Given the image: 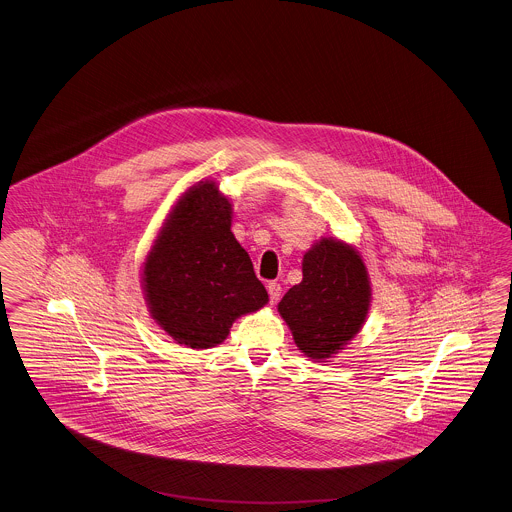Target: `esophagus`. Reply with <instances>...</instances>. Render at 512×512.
<instances>
[{
    "mask_svg": "<svg viewBox=\"0 0 512 512\" xmlns=\"http://www.w3.org/2000/svg\"><path fill=\"white\" fill-rule=\"evenodd\" d=\"M267 290H269L271 302L276 304V302L280 300V292H282V290H280V284H278V282H269V284H267Z\"/></svg>",
    "mask_w": 512,
    "mask_h": 512,
    "instance_id": "obj_1",
    "label": "esophagus"
}]
</instances>
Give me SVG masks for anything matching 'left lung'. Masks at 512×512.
<instances>
[{"label":"left lung","instance_id":"obj_1","mask_svg":"<svg viewBox=\"0 0 512 512\" xmlns=\"http://www.w3.org/2000/svg\"><path fill=\"white\" fill-rule=\"evenodd\" d=\"M302 282L278 302L296 347L329 362L362 329L372 302L370 276L353 245L321 237L302 261Z\"/></svg>","mask_w":512,"mask_h":512}]
</instances>
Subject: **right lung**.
<instances>
[{"mask_svg": "<svg viewBox=\"0 0 512 512\" xmlns=\"http://www.w3.org/2000/svg\"><path fill=\"white\" fill-rule=\"evenodd\" d=\"M148 312L179 345H220L237 317L269 294L232 234V202L210 179L189 187L167 214L142 267Z\"/></svg>", "mask_w": 512, "mask_h": 512, "instance_id": "right-lung-1", "label": "right lung"}]
</instances>
